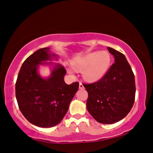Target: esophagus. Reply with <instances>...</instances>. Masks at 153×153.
<instances>
[{
	"instance_id": "esophagus-1",
	"label": "esophagus",
	"mask_w": 153,
	"mask_h": 153,
	"mask_svg": "<svg viewBox=\"0 0 153 153\" xmlns=\"http://www.w3.org/2000/svg\"><path fill=\"white\" fill-rule=\"evenodd\" d=\"M79 88L80 89H83V88H84V85L82 84V83H79Z\"/></svg>"
}]
</instances>
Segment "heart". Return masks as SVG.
Listing matches in <instances>:
<instances>
[{
	"label": "heart",
	"instance_id": "heart-1",
	"mask_svg": "<svg viewBox=\"0 0 153 153\" xmlns=\"http://www.w3.org/2000/svg\"><path fill=\"white\" fill-rule=\"evenodd\" d=\"M111 63V56L107 51L93 52L72 62L73 68L77 71L84 69L83 75L86 80L96 81L102 79L108 71ZM71 74L72 69H69Z\"/></svg>",
	"mask_w": 153,
	"mask_h": 153
}]
</instances>
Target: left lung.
<instances>
[{"instance_id":"8db88e82","label":"left lung","mask_w":153,"mask_h":153,"mask_svg":"<svg viewBox=\"0 0 153 153\" xmlns=\"http://www.w3.org/2000/svg\"><path fill=\"white\" fill-rule=\"evenodd\" d=\"M114 63L102 79L83 84L88 92L86 108L97 122L110 124L124 118L134 105L135 77L124 54L108 47Z\"/></svg>"}]
</instances>
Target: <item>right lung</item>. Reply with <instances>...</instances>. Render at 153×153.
I'll return each mask as SVG.
<instances>
[{"label":"right lung","instance_id":"obj_1","mask_svg":"<svg viewBox=\"0 0 153 153\" xmlns=\"http://www.w3.org/2000/svg\"><path fill=\"white\" fill-rule=\"evenodd\" d=\"M49 49H39L26 59L15 84L16 98L21 112L31 124L43 128L52 127L62 121L79 85V82L70 85L65 82L66 70L59 64L55 65L48 78L39 75V65H53L45 62L57 58Z\"/></svg>","mask_w":153,"mask_h":153}]
</instances>
